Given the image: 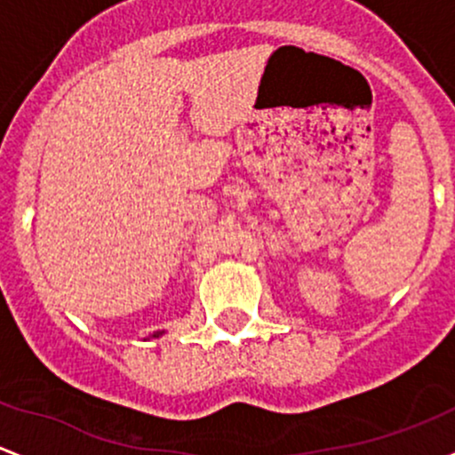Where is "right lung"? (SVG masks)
Masks as SVG:
<instances>
[{"label":"right lung","instance_id":"obj_1","mask_svg":"<svg viewBox=\"0 0 455 455\" xmlns=\"http://www.w3.org/2000/svg\"><path fill=\"white\" fill-rule=\"evenodd\" d=\"M156 337H157V335H156Z\"/></svg>","mask_w":455,"mask_h":455}]
</instances>
